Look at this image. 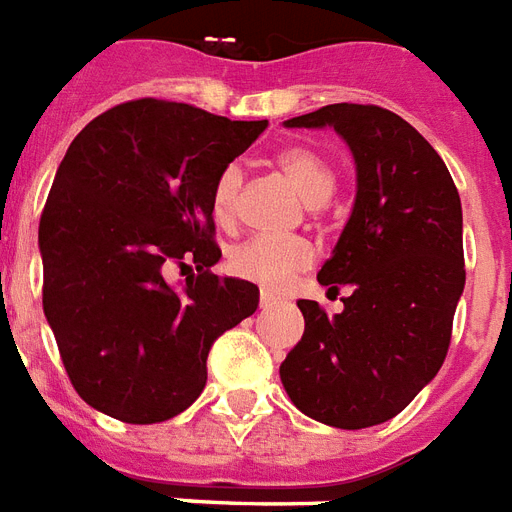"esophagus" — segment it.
Returning a JSON list of instances; mask_svg holds the SVG:
<instances>
[{
    "mask_svg": "<svg viewBox=\"0 0 512 512\" xmlns=\"http://www.w3.org/2000/svg\"><path fill=\"white\" fill-rule=\"evenodd\" d=\"M276 303H279V300L273 298V295H268V292H263V295H260V308H273Z\"/></svg>",
    "mask_w": 512,
    "mask_h": 512,
    "instance_id": "1",
    "label": "esophagus"
}]
</instances>
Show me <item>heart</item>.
I'll list each match as a JSON object with an SVG mask.
<instances>
[{"instance_id":"1","label":"heart","mask_w":512,"mask_h":512,"mask_svg":"<svg viewBox=\"0 0 512 512\" xmlns=\"http://www.w3.org/2000/svg\"><path fill=\"white\" fill-rule=\"evenodd\" d=\"M276 169L290 179L300 198L308 206H322L330 201L335 193V171L333 166L306 147H287L276 155ZM241 169L230 163L217 174L212 185V214L217 222H230L236 214L241 193ZM314 263V249L303 239H268V236H255V239L241 241L228 257L230 271L255 282L265 290H282L292 276L306 271Z\"/></svg>"}]
</instances>
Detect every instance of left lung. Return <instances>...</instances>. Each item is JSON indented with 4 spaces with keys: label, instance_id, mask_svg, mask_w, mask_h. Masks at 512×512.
<instances>
[{
    "label": "left lung",
    "instance_id": "8db88e82",
    "mask_svg": "<svg viewBox=\"0 0 512 512\" xmlns=\"http://www.w3.org/2000/svg\"><path fill=\"white\" fill-rule=\"evenodd\" d=\"M284 126L333 128L349 144L357 195L317 273L351 295L335 317L298 300L306 330L279 376L292 405L327 427L384 424L446 360L464 292L462 201L432 144L389 109L330 104Z\"/></svg>",
    "mask_w": 512,
    "mask_h": 512
}]
</instances>
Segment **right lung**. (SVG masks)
I'll return each mask as SVG.
<instances>
[{"instance_id":"obj_1","label":"right lung","mask_w":512,"mask_h":512,"mask_svg":"<svg viewBox=\"0 0 512 512\" xmlns=\"http://www.w3.org/2000/svg\"><path fill=\"white\" fill-rule=\"evenodd\" d=\"M265 126L139 99L69 144L39 220L42 308L91 408L174 419L204 392L212 343L255 314L257 284L212 273V185ZM187 259L199 273L174 288L165 273Z\"/></svg>"}]
</instances>
